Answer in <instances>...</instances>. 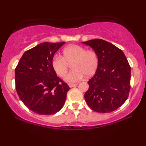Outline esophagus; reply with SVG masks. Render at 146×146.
Listing matches in <instances>:
<instances>
[{
	"instance_id": "1",
	"label": "esophagus",
	"mask_w": 146,
	"mask_h": 146,
	"mask_svg": "<svg viewBox=\"0 0 146 146\" xmlns=\"http://www.w3.org/2000/svg\"><path fill=\"white\" fill-rule=\"evenodd\" d=\"M78 84H69V86L70 88H72V87H74L76 86H77Z\"/></svg>"
}]
</instances>
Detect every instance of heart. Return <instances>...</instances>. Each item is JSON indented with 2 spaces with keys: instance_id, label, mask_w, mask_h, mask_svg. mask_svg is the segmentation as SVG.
I'll return each mask as SVG.
<instances>
[{
  "instance_id": "heart-1",
  "label": "heart",
  "mask_w": 146,
  "mask_h": 146,
  "mask_svg": "<svg viewBox=\"0 0 146 146\" xmlns=\"http://www.w3.org/2000/svg\"><path fill=\"white\" fill-rule=\"evenodd\" d=\"M51 64L54 70L60 77L66 74L68 64H72L73 70L66 76L64 80L72 84L81 80L84 76L89 78L94 74L98 67L99 58L97 53L92 50L72 44L63 49L62 57L54 56Z\"/></svg>"
}]
</instances>
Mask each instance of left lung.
<instances>
[{"label":"left lung","instance_id":"left-lung-1","mask_svg":"<svg viewBox=\"0 0 146 146\" xmlns=\"http://www.w3.org/2000/svg\"><path fill=\"white\" fill-rule=\"evenodd\" d=\"M82 43L92 48L99 58L97 70L88 82L85 100L97 112L114 111L126 101L130 90L131 67L126 57L121 50L104 40Z\"/></svg>","mask_w":146,"mask_h":146}]
</instances>
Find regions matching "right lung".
Segmentation results:
<instances>
[{"label": "right lung", "instance_id": "add662e5", "mask_svg": "<svg viewBox=\"0 0 146 146\" xmlns=\"http://www.w3.org/2000/svg\"><path fill=\"white\" fill-rule=\"evenodd\" d=\"M63 42H43L26 51L15 68L16 90L28 108L40 115L59 111L70 88L57 76L52 60Z\"/></svg>", "mask_w": 146, "mask_h": 146}]
</instances>
